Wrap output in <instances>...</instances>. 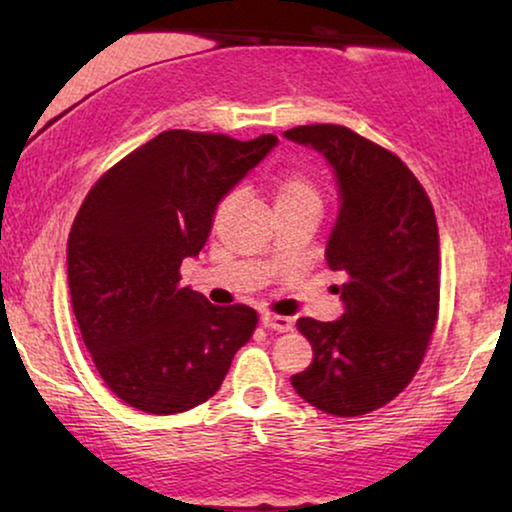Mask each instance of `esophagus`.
Returning a JSON list of instances; mask_svg holds the SVG:
<instances>
[{
    "instance_id": "esophagus-1",
    "label": "esophagus",
    "mask_w": 512,
    "mask_h": 512,
    "mask_svg": "<svg viewBox=\"0 0 512 512\" xmlns=\"http://www.w3.org/2000/svg\"><path fill=\"white\" fill-rule=\"evenodd\" d=\"M261 324L265 328H270V331H277V333H286V331H291V328H293L291 317H282V314H270V312L263 314Z\"/></svg>"
}]
</instances>
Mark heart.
<instances>
[{"label": "heart", "mask_w": 512, "mask_h": 512, "mask_svg": "<svg viewBox=\"0 0 512 512\" xmlns=\"http://www.w3.org/2000/svg\"><path fill=\"white\" fill-rule=\"evenodd\" d=\"M235 200H237V191L228 193L226 198L219 202V207H216V219H221V216L235 205ZM275 207L277 212H282V209H296V207L319 209L321 207L319 188L314 186V181L310 177H305L303 172L284 174V177H279L275 184Z\"/></svg>", "instance_id": "obj_1"}]
</instances>
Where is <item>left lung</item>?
I'll return each instance as SVG.
<instances>
[{"label": "left lung", "instance_id": "obj_1", "mask_svg": "<svg viewBox=\"0 0 512 512\" xmlns=\"http://www.w3.org/2000/svg\"><path fill=\"white\" fill-rule=\"evenodd\" d=\"M284 137L333 167L340 209L326 263L347 277L333 286L345 305L340 319H298L314 359L291 384L328 415H368L408 387L436 328V214L401 158L345 125H300Z\"/></svg>", "mask_w": 512, "mask_h": 512}]
</instances>
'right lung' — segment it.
<instances>
[{
	"instance_id": "right-lung-1",
	"label": "right lung",
	"mask_w": 512,
	"mask_h": 512,
	"mask_svg": "<svg viewBox=\"0 0 512 512\" xmlns=\"http://www.w3.org/2000/svg\"><path fill=\"white\" fill-rule=\"evenodd\" d=\"M277 146L275 135L167 130L116 163L83 200L67 242L74 317L107 387L132 408L174 415L219 391L258 314L179 286L219 202Z\"/></svg>"
}]
</instances>
